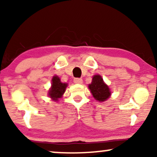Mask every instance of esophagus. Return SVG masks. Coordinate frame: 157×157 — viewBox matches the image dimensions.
Segmentation results:
<instances>
[{
  "label": "esophagus",
  "instance_id": "1",
  "mask_svg": "<svg viewBox=\"0 0 157 157\" xmlns=\"http://www.w3.org/2000/svg\"><path fill=\"white\" fill-rule=\"evenodd\" d=\"M74 82H75V83L81 84L82 83V80L81 78H75L74 79Z\"/></svg>",
  "mask_w": 157,
  "mask_h": 157
}]
</instances>
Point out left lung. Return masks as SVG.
<instances>
[{
    "label": "left lung",
    "instance_id": "8db88e82",
    "mask_svg": "<svg viewBox=\"0 0 157 157\" xmlns=\"http://www.w3.org/2000/svg\"><path fill=\"white\" fill-rule=\"evenodd\" d=\"M89 88L95 100L99 102L105 101L111 96L109 87L104 82L103 79L100 75H94Z\"/></svg>",
    "mask_w": 157,
    "mask_h": 157
}]
</instances>
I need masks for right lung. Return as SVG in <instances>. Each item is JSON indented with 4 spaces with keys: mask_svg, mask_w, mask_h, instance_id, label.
<instances>
[{
    "mask_svg": "<svg viewBox=\"0 0 157 157\" xmlns=\"http://www.w3.org/2000/svg\"><path fill=\"white\" fill-rule=\"evenodd\" d=\"M67 83H63L60 81L58 76H54L52 79V87L48 91V95L52 100L57 101L59 98H61L66 91Z\"/></svg>",
    "mask_w": 157,
    "mask_h": 157,
    "instance_id": "add662e5",
    "label": "right lung"
}]
</instances>
